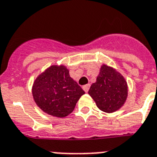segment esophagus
I'll return each mask as SVG.
<instances>
[{"mask_svg":"<svg viewBox=\"0 0 157 157\" xmlns=\"http://www.w3.org/2000/svg\"><path fill=\"white\" fill-rule=\"evenodd\" d=\"M89 88H90V84H86V85H84L83 86V89H84V91L85 92H88V90H89Z\"/></svg>","mask_w":157,"mask_h":157,"instance_id":"obj_1","label":"esophagus"}]
</instances>
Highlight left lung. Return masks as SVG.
I'll list each match as a JSON object with an SVG mask.
<instances>
[{
  "mask_svg": "<svg viewBox=\"0 0 157 157\" xmlns=\"http://www.w3.org/2000/svg\"><path fill=\"white\" fill-rule=\"evenodd\" d=\"M88 94L99 110L112 113L119 110L126 103L128 84L119 72L111 66L103 64L96 81L91 85Z\"/></svg>",
  "mask_w": 157,
  "mask_h": 157,
  "instance_id": "1",
  "label": "left lung"
}]
</instances>
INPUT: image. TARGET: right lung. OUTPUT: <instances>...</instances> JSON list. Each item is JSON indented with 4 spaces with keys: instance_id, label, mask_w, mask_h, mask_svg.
<instances>
[{
    "instance_id": "right-lung-1",
    "label": "right lung",
    "mask_w": 157,
    "mask_h": 157,
    "mask_svg": "<svg viewBox=\"0 0 157 157\" xmlns=\"http://www.w3.org/2000/svg\"><path fill=\"white\" fill-rule=\"evenodd\" d=\"M85 92L69 75L65 65H50L38 76L32 95L38 107L53 117L64 118L73 112Z\"/></svg>"
}]
</instances>
